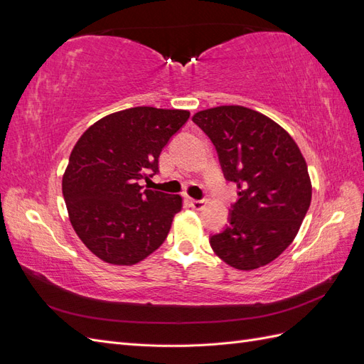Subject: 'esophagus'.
<instances>
[{"label": "esophagus", "instance_id": "1", "mask_svg": "<svg viewBox=\"0 0 364 364\" xmlns=\"http://www.w3.org/2000/svg\"><path fill=\"white\" fill-rule=\"evenodd\" d=\"M190 206L193 209H196V211H200V209L205 206V202L203 200H194V199H190Z\"/></svg>", "mask_w": 364, "mask_h": 364}]
</instances>
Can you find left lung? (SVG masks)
Returning <instances> with one entry per match:
<instances>
[{"label":"left lung","mask_w":364,"mask_h":364,"mask_svg":"<svg viewBox=\"0 0 364 364\" xmlns=\"http://www.w3.org/2000/svg\"><path fill=\"white\" fill-rule=\"evenodd\" d=\"M217 150L238 200L228 225L211 235L218 258L238 270L266 266L287 249L311 203L306 162L293 138L245 106H218L193 117Z\"/></svg>","instance_id":"1"}]
</instances>
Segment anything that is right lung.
<instances>
[{
    "mask_svg": "<svg viewBox=\"0 0 364 364\" xmlns=\"http://www.w3.org/2000/svg\"><path fill=\"white\" fill-rule=\"evenodd\" d=\"M190 112L130 107L98 119L77 141L62 179L75 234L100 259L132 266L167 238L182 197L142 190L159 171V155Z\"/></svg>",
    "mask_w": 364,
    "mask_h": 364,
    "instance_id": "add662e5",
    "label": "right lung"
}]
</instances>
